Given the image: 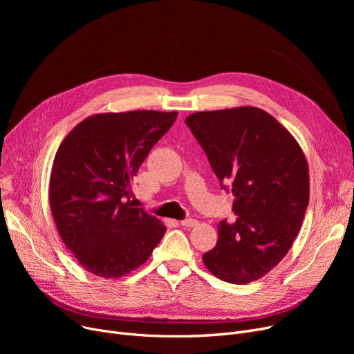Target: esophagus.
<instances>
[{"mask_svg": "<svg viewBox=\"0 0 354 354\" xmlns=\"http://www.w3.org/2000/svg\"><path fill=\"white\" fill-rule=\"evenodd\" d=\"M199 224V222L196 219H192V218H188V219H183L180 221V225L185 227V228H194Z\"/></svg>", "mask_w": 354, "mask_h": 354, "instance_id": "1", "label": "esophagus"}]
</instances>
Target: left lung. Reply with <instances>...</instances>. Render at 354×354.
<instances>
[{"label":"left lung","mask_w":354,"mask_h":354,"mask_svg":"<svg viewBox=\"0 0 354 354\" xmlns=\"http://www.w3.org/2000/svg\"><path fill=\"white\" fill-rule=\"evenodd\" d=\"M211 167L235 196L234 224L221 221L216 245L202 255L219 280L248 284L287 255L310 198L301 146L266 110L241 106L196 111L185 119Z\"/></svg>","instance_id":"8db88e82"}]
</instances>
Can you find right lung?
I'll list each match as a JSON object with an SVG mask.
<instances>
[{
	"instance_id": "obj_1",
	"label": "right lung",
	"mask_w": 354,
	"mask_h": 354,
	"mask_svg": "<svg viewBox=\"0 0 354 354\" xmlns=\"http://www.w3.org/2000/svg\"><path fill=\"white\" fill-rule=\"evenodd\" d=\"M178 111L133 110L82 120L55 152L48 199L66 247L88 272L119 278L147 261L165 235L129 201L132 180Z\"/></svg>"
}]
</instances>
